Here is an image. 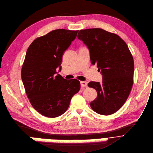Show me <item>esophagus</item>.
Listing matches in <instances>:
<instances>
[{
	"instance_id": "34e87169",
	"label": "esophagus",
	"mask_w": 153,
	"mask_h": 153,
	"mask_svg": "<svg viewBox=\"0 0 153 153\" xmlns=\"http://www.w3.org/2000/svg\"><path fill=\"white\" fill-rule=\"evenodd\" d=\"M81 87L82 88H85L87 87V82H80Z\"/></svg>"
}]
</instances>
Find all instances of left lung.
I'll return each mask as SVG.
<instances>
[{
	"mask_svg": "<svg viewBox=\"0 0 153 153\" xmlns=\"http://www.w3.org/2000/svg\"><path fill=\"white\" fill-rule=\"evenodd\" d=\"M77 37L88 48L91 64L97 65L103 76L101 84H88L97 93L90 106L99 114L111 115L121 108L131 91L134 74L131 53L119 36L101 28L80 30Z\"/></svg>",
	"mask_w": 153,
	"mask_h": 153,
	"instance_id": "1",
	"label": "left lung"
}]
</instances>
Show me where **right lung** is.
<instances>
[{
  "label": "right lung",
  "mask_w": 153,
  "mask_h": 153,
  "mask_svg": "<svg viewBox=\"0 0 153 153\" xmlns=\"http://www.w3.org/2000/svg\"><path fill=\"white\" fill-rule=\"evenodd\" d=\"M78 30L58 29L35 39L26 51L22 68L26 94L41 115L55 118L68 109L71 99L80 89L78 79H65L57 74L63 53Z\"/></svg>",
  "instance_id": "1"
}]
</instances>
